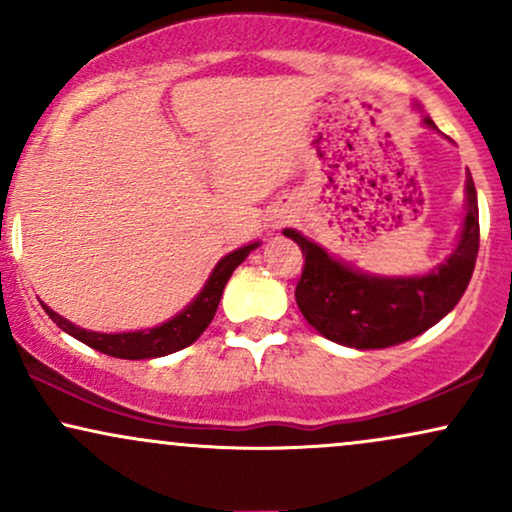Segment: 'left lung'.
Returning <instances> with one entry per match:
<instances>
[{
	"mask_svg": "<svg viewBox=\"0 0 512 512\" xmlns=\"http://www.w3.org/2000/svg\"><path fill=\"white\" fill-rule=\"evenodd\" d=\"M421 110L419 105H414ZM424 125L436 129L424 115ZM305 255L296 303L310 327L349 349H387L419 337L460 303L479 252V204L472 175L464 182V221L455 250L426 274L380 276L337 260L325 248L284 228Z\"/></svg>",
	"mask_w": 512,
	"mask_h": 512,
	"instance_id": "1",
	"label": "left lung"
}]
</instances>
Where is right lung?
<instances>
[{
  "label": "right lung",
  "mask_w": 512,
  "mask_h": 512,
  "mask_svg": "<svg viewBox=\"0 0 512 512\" xmlns=\"http://www.w3.org/2000/svg\"><path fill=\"white\" fill-rule=\"evenodd\" d=\"M255 248H260V240L243 245V248L228 252L226 257H221V260L216 262V267L211 269L207 284L202 286V291H199L178 315H173L170 320L161 322V325L149 327V330L110 332V334L91 332V330H84V327L74 325V322H69L67 317L57 315L55 310L48 308V305H43V310L52 317V322H55L60 330L72 334L74 339H79V342L91 346V349L101 351L105 356L127 358V361H142V358H158V356L175 354V351L190 346L195 339H199V334L207 330L209 322L214 320L216 308H219L221 293L226 289L228 279H231V274L236 272L238 264L243 262Z\"/></svg>",
  "instance_id": "right-lung-1"
}]
</instances>
